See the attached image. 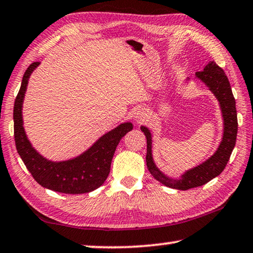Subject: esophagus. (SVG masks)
Returning <instances> with one entry per match:
<instances>
[{
    "instance_id": "obj_1",
    "label": "esophagus",
    "mask_w": 253,
    "mask_h": 253,
    "mask_svg": "<svg viewBox=\"0 0 253 253\" xmlns=\"http://www.w3.org/2000/svg\"><path fill=\"white\" fill-rule=\"evenodd\" d=\"M146 116H148V112H146L144 108H139L134 112V119L136 120L137 123L143 122V120L146 118Z\"/></svg>"
}]
</instances>
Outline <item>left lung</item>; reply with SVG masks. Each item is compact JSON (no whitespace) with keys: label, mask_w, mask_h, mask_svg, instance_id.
Returning a JSON list of instances; mask_svg holds the SVG:
<instances>
[{"label":"left lung","mask_w":253,"mask_h":253,"mask_svg":"<svg viewBox=\"0 0 253 253\" xmlns=\"http://www.w3.org/2000/svg\"><path fill=\"white\" fill-rule=\"evenodd\" d=\"M199 79L208 87L220 105L221 116L224 122L223 137L212 156L195 167L185 170L179 177H170L164 174L157 167L152 156V134L146 126H141V130L146 137V166L149 171L158 182L165 186L185 191L188 188L202 186L221 174L227 165L232 151L235 146L237 135V114L235 99L233 96L231 84L224 70L216 62L210 61L203 71H198L195 78ZM190 82V78L186 79Z\"/></svg>","instance_id":"left-lung-1"}]
</instances>
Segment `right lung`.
Instances as JSON below:
<instances>
[{
    "mask_svg": "<svg viewBox=\"0 0 253 253\" xmlns=\"http://www.w3.org/2000/svg\"><path fill=\"white\" fill-rule=\"evenodd\" d=\"M39 66L40 62H34L27 68L14 101L13 122L17 151L40 185L66 194L88 193L105 182L110 172L117 145L128 131L133 129V124L129 122L120 124L102 135L87 150L71 159L61 161L46 159L32 145L25 131L22 119V104L29 77Z\"/></svg>",
    "mask_w": 253,
    "mask_h": 253,
    "instance_id": "add662e5",
    "label": "right lung"
}]
</instances>
